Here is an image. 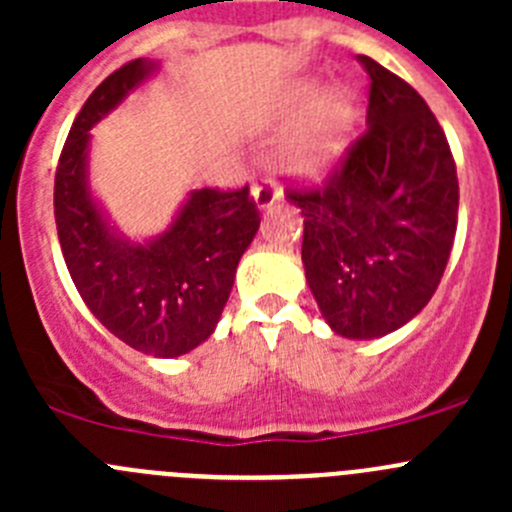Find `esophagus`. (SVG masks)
Here are the masks:
<instances>
[{
  "instance_id": "1",
  "label": "esophagus",
  "mask_w": 512,
  "mask_h": 512,
  "mask_svg": "<svg viewBox=\"0 0 512 512\" xmlns=\"http://www.w3.org/2000/svg\"><path fill=\"white\" fill-rule=\"evenodd\" d=\"M280 195H282V190L277 188V183L272 178H265L260 185H255V188H252V198H255V205L260 210H267L270 205H275Z\"/></svg>"
}]
</instances>
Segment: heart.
<instances>
[{
    "label": "heart",
    "mask_w": 512,
    "mask_h": 512,
    "mask_svg": "<svg viewBox=\"0 0 512 512\" xmlns=\"http://www.w3.org/2000/svg\"><path fill=\"white\" fill-rule=\"evenodd\" d=\"M292 108L297 111L312 108V111L289 146L287 160L297 173H317L342 151L344 136L354 116L352 94L342 86H334L317 98L314 86H299L292 96Z\"/></svg>",
    "instance_id": "obj_1"
}]
</instances>
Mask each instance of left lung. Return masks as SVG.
Returning a JSON list of instances; mask_svg holds the SVG:
<instances>
[{
    "label": "left lung",
    "instance_id": "1",
    "mask_svg": "<svg viewBox=\"0 0 512 512\" xmlns=\"http://www.w3.org/2000/svg\"><path fill=\"white\" fill-rule=\"evenodd\" d=\"M366 128L324 185L287 188L304 215L302 262L329 327L376 339L428 304L451 257L458 175L414 86L369 56Z\"/></svg>",
    "mask_w": 512,
    "mask_h": 512
}]
</instances>
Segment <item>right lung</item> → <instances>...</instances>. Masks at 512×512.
Returning a JSON list of instances; mask_svg holds the SVG:
<instances>
[{
  "label": "right lung",
  "mask_w": 512,
  "mask_h": 512,
  "mask_svg": "<svg viewBox=\"0 0 512 512\" xmlns=\"http://www.w3.org/2000/svg\"><path fill=\"white\" fill-rule=\"evenodd\" d=\"M153 69V61H128L86 98L56 165L54 215L71 280L98 322L138 352L173 359L213 334L260 210L247 185L203 188L143 245L106 223L86 180L89 131Z\"/></svg>",
  "instance_id": "right-lung-1"
}]
</instances>
